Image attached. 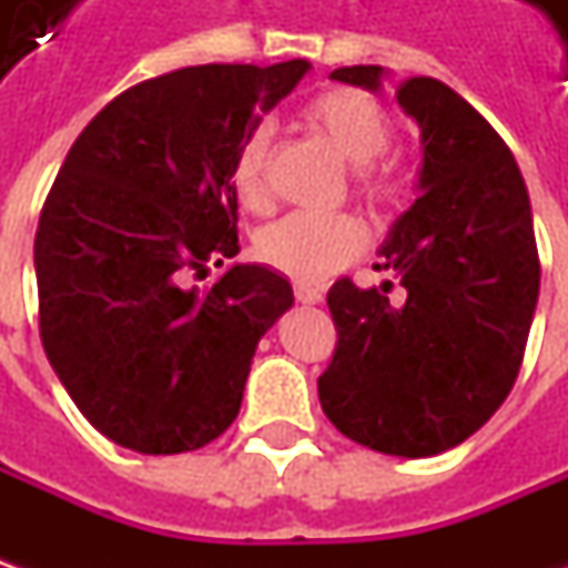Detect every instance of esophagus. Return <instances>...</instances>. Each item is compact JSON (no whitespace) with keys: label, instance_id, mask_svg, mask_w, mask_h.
Listing matches in <instances>:
<instances>
[{"label":"esophagus","instance_id":"esophagus-1","mask_svg":"<svg viewBox=\"0 0 568 568\" xmlns=\"http://www.w3.org/2000/svg\"><path fill=\"white\" fill-rule=\"evenodd\" d=\"M294 296L300 300V303H306V306L322 303V291H318V287H310V284H296Z\"/></svg>","mask_w":568,"mask_h":568}]
</instances>
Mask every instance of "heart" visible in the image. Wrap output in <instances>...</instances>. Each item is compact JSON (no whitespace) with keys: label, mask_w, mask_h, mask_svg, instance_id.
<instances>
[{"label":"heart","mask_w":568,"mask_h":568,"mask_svg":"<svg viewBox=\"0 0 568 568\" xmlns=\"http://www.w3.org/2000/svg\"><path fill=\"white\" fill-rule=\"evenodd\" d=\"M303 122L351 161V186L369 207H388L398 199V180L392 166L379 164L392 142L395 125L379 100L357 88H328L303 106ZM268 151L272 132L265 125L243 139L230 170V186L240 205L265 211L268 195ZM366 250V227L354 214H287L255 236V255L272 272L296 284H322L351 265Z\"/></svg>","instance_id":"b5f03b06"}]
</instances>
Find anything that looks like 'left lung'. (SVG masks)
<instances>
[{"label": "left lung", "mask_w": 568, "mask_h": 568, "mask_svg": "<svg viewBox=\"0 0 568 568\" xmlns=\"http://www.w3.org/2000/svg\"><path fill=\"white\" fill-rule=\"evenodd\" d=\"M332 78L379 88V65ZM398 103L420 125L424 195L382 246L402 274L363 291H328L335 354L318 376L322 410L366 448L429 458L465 443L513 392L540 291L535 224L509 144L436 78H407Z\"/></svg>", "instance_id": "obj_1"}]
</instances>
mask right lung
I'll use <instances>...</instances> for the list:
<instances>
[{"label": "right lung", "instance_id": "obj_1", "mask_svg": "<svg viewBox=\"0 0 568 568\" xmlns=\"http://www.w3.org/2000/svg\"><path fill=\"white\" fill-rule=\"evenodd\" d=\"M310 62H211L148 78L84 125L33 236L40 341L78 410L116 446L180 455L214 443L252 354L294 291L240 252L230 170L258 113Z\"/></svg>", "mask_w": 568, "mask_h": 568}]
</instances>
